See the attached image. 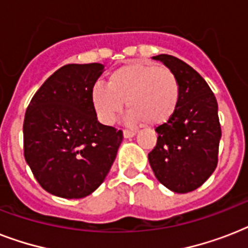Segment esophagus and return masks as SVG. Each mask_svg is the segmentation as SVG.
I'll return each mask as SVG.
<instances>
[{"label": "esophagus", "instance_id": "1", "mask_svg": "<svg viewBox=\"0 0 248 248\" xmlns=\"http://www.w3.org/2000/svg\"><path fill=\"white\" fill-rule=\"evenodd\" d=\"M135 134H136L135 130H124V138H132V136L135 135Z\"/></svg>", "mask_w": 248, "mask_h": 248}]
</instances>
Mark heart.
<instances>
[{
	"label": "heart",
	"instance_id": "obj_1",
	"mask_svg": "<svg viewBox=\"0 0 248 248\" xmlns=\"http://www.w3.org/2000/svg\"><path fill=\"white\" fill-rule=\"evenodd\" d=\"M180 100V83L166 67L128 63L110 72L107 85L96 83L91 90V104L97 118L112 124L127 105L128 120L145 124H161L175 112Z\"/></svg>",
	"mask_w": 248,
	"mask_h": 248
}]
</instances>
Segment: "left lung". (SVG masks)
<instances>
[{
  "label": "left lung",
  "instance_id": "left-lung-1",
  "mask_svg": "<svg viewBox=\"0 0 248 248\" xmlns=\"http://www.w3.org/2000/svg\"><path fill=\"white\" fill-rule=\"evenodd\" d=\"M176 75L180 100L165 124L155 127L157 144L148 159L155 177L175 193L200 188L215 171L221 138L217 101L190 65L172 55L153 56Z\"/></svg>",
  "mask_w": 248,
  "mask_h": 248
}]
</instances>
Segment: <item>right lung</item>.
I'll return each mask as SVG.
<instances>
[{"mask_svg": "<svg viewBox=\"0 0 248 248\" xmlns=\"http://www.w3.org/2000/svg\"><path fill=\"white\" fill-rule=\"evenodd\" d=\"M99 63L67 64L48 77L29 103L23 124L24 157L38 184L62 198H83L108 175L122 130L97 121L91 90Z\"/></svg>", "mask_w": 248, "mask_h": 248, "instance_id": "1", "label": "right lung"}]
</instances>
